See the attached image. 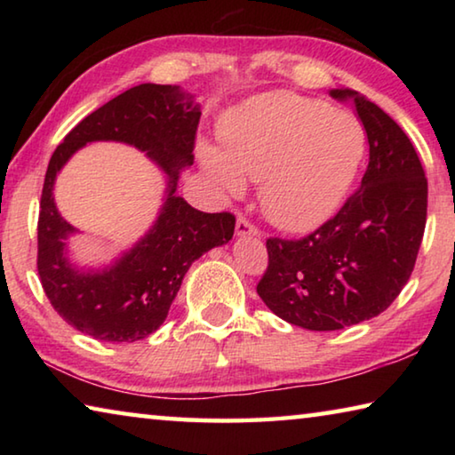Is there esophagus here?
<instances>
[{
  "label": "esophagus",
  "mask_w": 455,
  "mask_h": 455,
  "mask_svg": "<svg viewBox=\"0 0 455 455\" xmlns=\"http://www.w3.org/2000/svg\"><path fill=\"white\" fill-rule=\"evenodd\" d=\"M236 235L238 236H244V235H259V228L252 225L251 220H246L244 217H238L236 219Z\"/></svg>",
  "instance_id": "1"
}]
</instances>
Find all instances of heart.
<instances>
[{
	"instance_id": "heart-1",
	"label": "heart",
	"mask_w": 455,
	"mask_h": 455,
	"mask_svg": "<svg viewBox=\"0 0 455 455\" xmlns=\"http://www.w3.org/2000/svg\"><path fill=\"white\" fill-rule=\"evenodd\" d=\"M225 154L203 148L204 166L230 195L260 182L273 222L305 233L329 220L347 198L365 156V132L349 112L291 92L255 98L220 130Z\"/></svg>"
}]
</instances>
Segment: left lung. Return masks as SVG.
Returning <instances> with one entry per match:
<instances>
[{
  "label": "left lung",
  "mask_w": 455,
  "mask_h": 455,
  "mask_svg": "<svg viewBox=\"0 0 455 455\" xmlns=\"http://www.w3.org/2000/svg\"><path fill=\"white\" fill-rule=\"evenodd\" d=\"M355 106L369 142L361 188L303 238H267L259 297L276 317L337 331L383 313L410 281L427 217V179L413 144L379 106L349 88L329 92Z\"/></svg>",
  "instance_id": "obj_1"
}]
</instances>
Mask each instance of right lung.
<instances>
[{"label": "right lung", "mask_w": 455, "mask_h": 455, "mask_svg": "<svg viewBox=\"0 0 455 455\" xmlns=\"http://www.w3.org/2000/svg\"><path fill=\"white\" fill-rule=\"evenodd\" d=\"M198 122L200 106L192 94L179 86L140 84L92 112L53 150L37 219V273L68 325L100 341H140L164 323L190 265L233 238L235 214L196 211L176 195L179 172L195 163ZM96 140L148 151L169 174V195L159 220L134 250L104 272L84 274L65 259L73 228L59 217L51 190L67 158Z\"/></svg>", "instance_id": "right-lung-1"}]
</instances>
